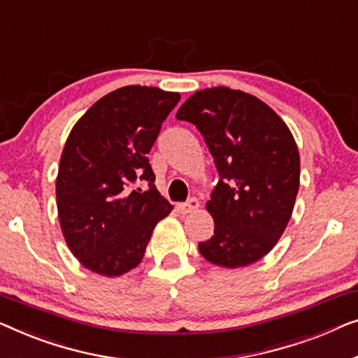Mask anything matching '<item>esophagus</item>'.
I'll return each instance as SVG.
<instances>
[{
	"instance_id": "34e87169",
	"label": "esophagus",
	"mask_w": 358,
	"mask_h": 358,
	"mask_svg": "<svg viewBox=\"0 0 358 358\" xmlns=\"http://www.w3.org/2000/svg\"><path fill=\"white\" fill-rule=\"evenodd\" d=\"M177 208L181 214H189L199 208V201L196 198H189L186 203H180Z\"/></svg>"
}]
</instances>
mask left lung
<instances>
[{"instance_id": "8db88e82", "label": "left lung", "mask_w": 358, "mask_h": 358, "mask_svg": "<svg viewBox=\"0 0 358 358\" xmlns=\"http://www.w3.org/2000/svg\"><path fill=\"white\" fill-rule=\"evenodd\" d=\"M177 118L193 123L213 154L219 181L206 208L214 235L198 245L222 268L253 264L289 224L300 186L294 136L273 108L229 87L198 90Z\"/></svg>"}]
</instances>
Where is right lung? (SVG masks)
Here are the masks:
<instances>
[{
  "mask_svg": "<svg viewBox=\"0 0 358 358\" xmlns=\"http://www.w3.org/2000/svg\"><path fill=\"white\" fill-rule=\"evenodd\" d=\"M180 94L127 85L97 100L74 124L57 178L58 217L79 263L115 278L136 268L173 206L155 188L148 154ZM146 189H134L136 180Z\"/></svg>",
  "mask_w": 358,
  "mask_h": 358,
  "instance_id": "1",
  "label": "right lung"
}]
</instances>
